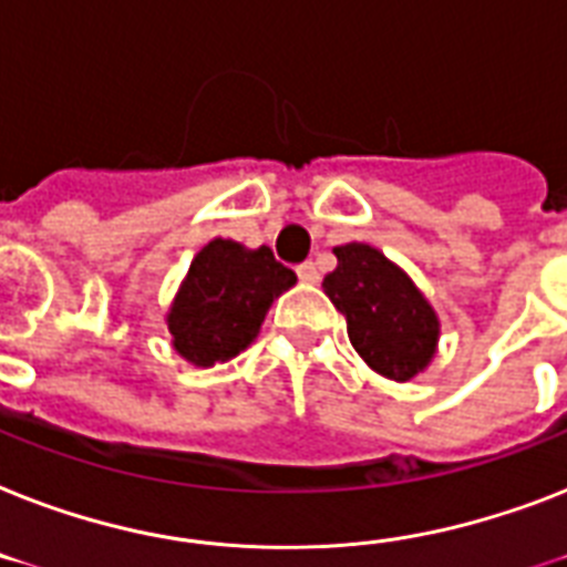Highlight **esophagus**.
<instances>
[{"mask_svg": "<svg viewBox=\"0 0 567 567\" xmlns=\"http://www.w3.org/2000/svg\"><path fill=\"white\" fill-rule=\"evenodd\" d=\"M297 276H299V282H306V285L320 282V270H317L315 261H302V265H297Z\"/></svg>", "mask_w": 567, "mask_h": 567, "instance_id": "34e87169", "label": "esophagus"}]
</instances>
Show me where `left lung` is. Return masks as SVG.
<instances>
[{
	"label": "left lung",
	"instance_id": "left-lung-1",
	"mask_svg": "<svg viewBox=\"0 0 567 567\" xmlns=\"http://www.w3.org/2000/svg\"><path fill=\"white\" fill-rule=\"evenodd\" d=\"M334 256L338 268L323 279V291L347 317L355 352L381 375L411 381L436 352V311L411 276L370 244H343Z\"/></svg>",
	"mask_w": 567,
	"mask_h": 567
}]
</instances>
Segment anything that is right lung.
<instances>
[{"label":"right lung","mask_w":567,"mask_h":567,"mask_svg":"<svg viewBox=\"0 0 567 567\" xmlns=\"http://www.w3.org/2000/svg\"><path fill=\"white\" fill-rule=\"evenodd\" d=\"M297 282L270 247L247 250L215 238L192 259L165 317L172 347L195 367H215L250 347L270 302Z\"/></svg>","instance_id":"obj_1"}]
</instances>
